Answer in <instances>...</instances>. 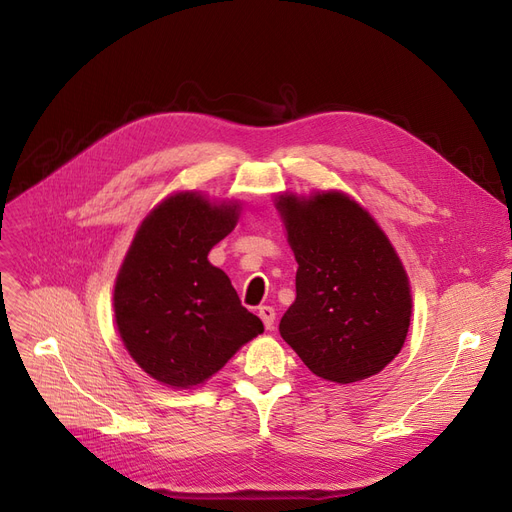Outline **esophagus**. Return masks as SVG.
I'll return each instance as SVG.
<instances>
[{"instance_id":"1","label":"esophagus","mask_w":512,"mask_h":512,"mask_svg":"<svg viewBox=\"0 0 512 512\" xmlns=\"http://www.w3.org/2000/svg\"><path fill=\"white\" fill-rule=\"evenodd\" d=\"M259 317H261V321H263L265 330H272V328H274V319H276L274 307H267V305L259 307Z\"/></svg>"}]
</instances>
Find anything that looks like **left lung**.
Wrapping results in <instances>:
<instances>
[{
    "label": "left lung",
    "instance_id": "left-lung-1",
    "mask_svg": "<svg viewBox=\"0 0 512 512\" xmlns=\"http://www.w3.org/2000/svg\"><path fill=\"white\" fill-rule=\"evenodd\" d=\"M299 263L280 334L317 375L353 384L380 373L407 340L411 284L373 215L340 191L274 201Z\"/></svg>",
    "mask_w": 512,
    "mask_h": 512
}]
</instances>
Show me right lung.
Returning a JSON list of instances; mask_svg holds the SVG:
<instances>
[{"mask_svg": "<svg viewBox=\"0 0 512 512\" xmlns=\"http://www.w3.org/2000/svg\"><path fill=\"white\" fill-rule=\"evenodd\" d=\"M240 215L238 201L199 191L155 205L134 234L114 286V315L128 355L174 390L205 384L263 332L230 278L209 263Z\"/></svg>", "mask_w": 512, "mask_h": 512, "instance_id": "obj_1", "label": "right lung"}]
</instances>
